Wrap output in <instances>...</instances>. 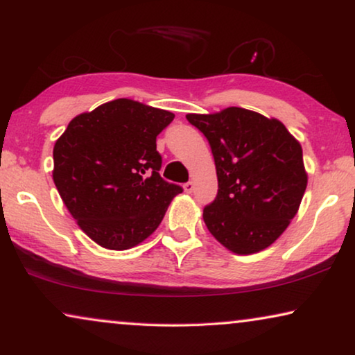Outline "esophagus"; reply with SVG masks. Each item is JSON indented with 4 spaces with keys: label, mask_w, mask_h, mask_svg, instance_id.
Instances as JSON below:
<instances>
[{
    "label": "esophagus",
    "mask_w": 355,
    "mask_h": 355,
    "mask_svg": "<svg viewBox=\"0 0 355 355\" xmlns=\"http://www.w3.org/2000/svg\"><path fill=\"white\" fill-rule=\"evenodd\" d=\"M184 191H186L187 193H191L193 191V182L189 181V182L184 184Z\"/></svg>",
    "instance_id": "34e87169"
}]
</instances>
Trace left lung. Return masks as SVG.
Masks as SVG:
<instances>
[{
	"label": "left lung",
	"instance_id": "1",
	"mask_svg": "<svg viewBox=\"0 0 355 355\" xmlns=\"http://www.w3.org/2000/svg\"><path fill=\"white\" fill-rule=\"evenodd\" d=\"M186 118L215 158L218 193L203 208L208 231L234 254L266 249L289 226L307 187L300 144L281 121L237 106Z\"/></svg>",
	"mask_w": 355,
	"mask_h": 355
}]
</instances>
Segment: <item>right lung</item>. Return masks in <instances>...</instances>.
Listing matches in <instances>:
<instances>
[{"mask_svg":"<svg viewBox=\"0 0 355 355\" xmlns=\"http://www.w3.org/2000/svg\"><path fill=\"white\" fill-rule=\"evenodd\" d=\"M166 110L118 98L71 121L53 148V181L96 244L125 250L147 239L182 187L159 176L157 135Z\"/></svg>","mask_w":355,"mask_h":355,"instance_id":"add662e5","label":"right lung"}]
</instances>
